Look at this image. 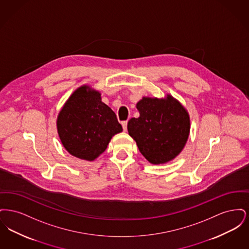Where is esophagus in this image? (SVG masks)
<instances>
[{"instance_id":"esophagus-1","label":"esophagus","mask_w":249,"mask_h":249,"mask_svg":"<svg viewBox=\"0 0 249 249\" xmlns=\"http://www.w3.org/2000/svg\"><path fill=\"white\" fill-rule=\"evenodd\" d=\"M121 125H122V127H123V130H127V125H128V121H127V120H125V121H122V122H121Z\"/></svg>"}]
</instances>
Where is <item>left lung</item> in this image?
Here are the masks:
<instances>
[{"label":"left lung","mask_w":249,"mask_h":249,"mask_svg":"<svg viewBox=\"0 0 249 249\" xmlns=\"http://www.w3.org/2000/svg\"><path fill=\"white\" fill-rule=\"evenodd\" d=\"M140 117L128 122V131L142 156L160 164L176 158L190 134V117L177 100L142 98L137 104Z\"/></svg>","instance_id":"1"}]
</instances>
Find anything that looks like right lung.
I'll list each match as a JSON object with an SVG mask.
<instances>
[{
  "mask_svg": "<svg viewBox=\"0 0 249 249\" xmlns=\"http://www.w3.org/2000/svg\"><path fill=\"white\" fill-rule=\"evenodd\" d=\"M57 127L60 141L70 154L93 160L111 138L122 131L114 111L102 102L98 91L83 86L76 89L59 112Z\"/></svg>",
  "mask_w": 249,
  "mask_h": 249,
  "instance_id": "obj_1",
  "label": "right lung"
}]
</instances>
